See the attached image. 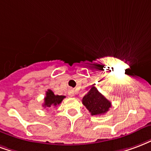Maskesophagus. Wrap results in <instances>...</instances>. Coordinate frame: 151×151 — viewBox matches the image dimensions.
<instances>
[{
    "instance_id": "esophagus-1",
    "label": "esophagus",
    "mask_w": 151,
    "mask_h": 151,
    "mask_svg": "<svg viewBox=\"0 0 151 151\" xmlns=\"http://www.w3.org/2000/svg\"><path fill=\"white\" fill-rule=\"evenodd\" d=\"M68 94H69L70 97H73V96H74V90H70L69 91H68Z\"/></svg>"
}]
</instances>
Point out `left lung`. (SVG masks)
Returning <instances> with one entry per match:
<instances>
[{"label":"left lung","instance_id":"1","mask_svg":"<svg viewBox=\"0 0 151 151\" xmlns=\"http://www.w3.org/2000/svg\"><path fill=\"white\" fill-rule=\"evenodd\" d=\"M82 103L91 115H101L109 110L111 102L107 100L95 86H92L82 98Z\"/></svg>","mask_w":151,"mask_h":151}]
</instances>
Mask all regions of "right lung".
Returning a JSON list of instances; mask_svg holds the SVG:
<instances>
[{"mask_svg": "<svg viewBox=\"0 0 151 151\" xmlns=\"http://www.w3.org/2000/svg\"><path fill=\"white\" fill-rule=\"evenodd\" d=\"M65 98V96L63 95H55L51 90H48L45 93V101L43 104L44 107H53L57 106L58 105L61 103L62 100Z\"/></svg>", "mask_w": 151, "mask_h": 151, "instance_id": "obj_1", "label": "right lung"}]
</instances>
